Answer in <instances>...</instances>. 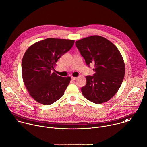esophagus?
I'll list each match as a JSON object with an SVG mask.
<instances>
[{
  "label": "esophagus",
  "instance_id": "1",
  "mask_svg": "<svg viewBox=\"0 0 147 147\" xmlns=\"http://www.w3.org/2000/svg\"><path fill=\"white\" fill-rule=\"evenodd\" d=\"M71 79H72L73 80H76L77 79V77H71Z\"/></svg>",
  "mask_w": 147,
  "mask_h": 147
}]
</instances>
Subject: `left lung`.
Masks as SVG:
<instances>
[{"label": "left lung", "instance_id": "obj_1", "mask_svg": "<svg viewBox=\"0 0 147 147\" xmlns=\"http://www.w3.org/2000/svg\"><path fill=\"white\" fill-rule=\"evenodd\" d=\"M76 46L88 66L94 65L95 73L87 76L86 84L81 88L83 96L95 104L109 101L117 92L124 80L125 66L117 47L98 35L76 42Z\"/></svg>", "mask_w": 147, "mask_h": 147}]
</instances>
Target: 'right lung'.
Masks as SVG:
<instances>
[{
  "mask_svg": "<svg viewBox=\"0 0 147 147\" xmlns=\"http://www.w3.org/2000/svg\"><path fill=\"white\" fill-rule=\"evenodd\" d=\"M74 40L47 38L30 46L22 61L24 84L36 102L51 104L64 94L71 78L51 73L59 58L69 51Z\"/></svg>",
  "mask_w": 147,
  "mask_h": 147,
  "instance_id": "obj_1",
  "label": "right lung"
}]
</instances>
